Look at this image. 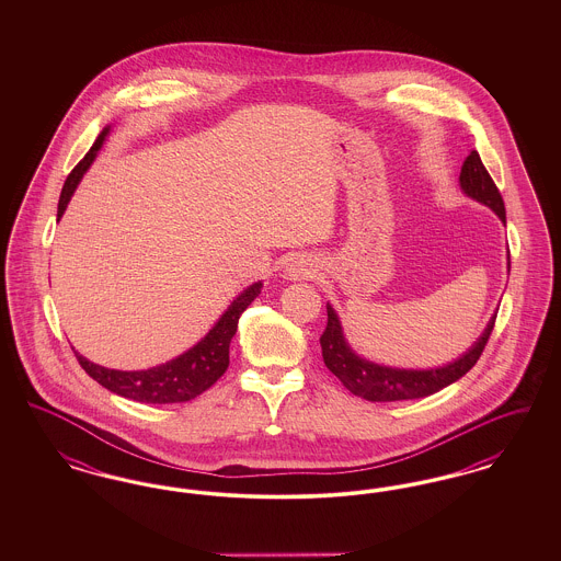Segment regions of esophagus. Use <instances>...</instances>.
Here are the masks:
<instances>
[{"mask_svg":"<svg viewBox=\"0 0 561 561\" xmlns=\"http://www.w3.org/2000/svg\"><path fill=\"white\" fill-rule=\"evenodd\" d=\"M318 273V265L313 263L311 256H296L288 265H286V279L290 282H302V279H311Z\"/></svg>","mask_w":561,"mask_h":561,"instance_id":"obj_1","label":"esophagus"}]
</instances>
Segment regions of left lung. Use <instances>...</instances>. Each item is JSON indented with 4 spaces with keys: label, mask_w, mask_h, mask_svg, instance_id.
<instances>
[{
    "label": "left lung",
    "mask_w": 561,
    "mask_h": 561,
    "mask_svg": "<svg viewBox=\"0 0 561 561\" xmlns=\"http://www.w3.org/2000/svg\"><path fill=\"white\" fill-rule=\"evenodd\" d=\"M460 188L467 197L488 206L492 213L501 218L503 225H507L505 204L490 179L488 170L483 168L478 151H471V156L465 160L458 176ZM507 268H511L507 254ZM328 309V325L321 334V355L323 364L330 373L334 374L348 391L357 398L368 401H403L421 400L442 391L444 387L453 385L458 378L469 373L485 347L490 332L494 328L496 313L485 323L480 339L467 348L460 357L448 362L437 368H393L385 364H376L362 355H357L345 339L343 323L339 320V313L330 302H325Z\"/></svg>",
    "instance_id": "1"
}]
</instances>
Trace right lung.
<instances>
[{
  "instance_id": "obj_1",
  "label": "right lung",
  "mask_w": 561,
  "mask_h": 561,
  "mask_svg": "<svg viewBox=\"0 0 561 561\" xmlns=\"http://www.w3.org/2000/svg\"><path fill=\"white\" fill-rule=\"evenodd\" d=\"M111 126L103 128V133L96 136L92 149L85 153V158L73 168V172L67 176L65 187L58 199V220L67 210L76 188L80 185L83 174L96 160L101 147L105 145ZM263 282L250 284L243 293L233 298V302L225 309V313L214 321L213 328L206 332L204 339H199L193 347L181 353L179 357L147 368V370H113L99 366L90 359H85L76 351V357L81 368L90 374L99 385H103L111 393L122 396L126 400L138 403H183L202 396L206 389H210L214 382L229 368V345L231 339L238 332L240 316L248 309V305L261 294Z\"/></svg>"
}]
</instances>
